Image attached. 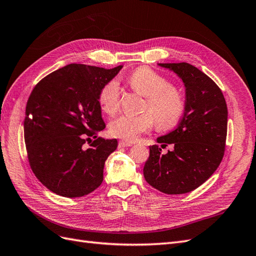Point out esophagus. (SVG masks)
Returning <instances> with one entry per match:
<instances>
[{"label":"esophagus","instance_id":"obj_1","mask_svg":"<svg viewBox=\"0 0 256 256\" xmlns=\"http://www.w3.org/2000/svg\"><path fill=\"white\" fill-rule=\"evenodd\" d=\"M132 144L131 143H127L125 141H120L118 142V148H124V147H128V146H131Z\"/></svg>","mask_w":256,"mask_h":256}]
</instances>
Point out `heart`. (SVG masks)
I'll use <instances>...</instances> for the list:
<instances>
[{"instance_id":"1","label":"heart","mask_w":256,"mask_h":256,"mask_svg":"<svg viewBox=\"0 0 256 256\" xmlns=\"http://www.w3.org/2000/svg\"><path fill=\"white\" fill-rule=\"evenodd\" d=\"M129 86L146 98L144 110L140 115L124 114L113 120L109 134L124 141L134 142L141 134L150 130L157 122L159 130L175 128L186 113V99L182 92L170 84L164 76L148 67H138L128 76ZM102 110L113 115L120 109V88L116 80L106 82L98 95Z\"/></svg>"}]
</instances>
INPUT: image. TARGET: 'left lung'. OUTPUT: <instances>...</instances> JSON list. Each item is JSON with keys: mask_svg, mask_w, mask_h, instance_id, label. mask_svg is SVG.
I'll list each match as a JSON object with an SVG mask.
<instances>
[{"mask_svg": "<svg viewBox=\"0 0 256 256\" xmlns=\"http://www.w3.org/2000/svg\"><path fill=\"white\" fill-rule=\"evenodd\" d=\"M159 66L174 72L186 88V113L178 127L159 136L164 148L150 146L143 173L152 187L166 194H182L196 189L221 164L228 132V106L221 90L207 74L188 63Z\"/></svg>", "mask_w": 256, "mask_h": 256, "instance_id": "1", "label": "left lung"}]
</instances>
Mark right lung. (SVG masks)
Segmentation results:
<instances>
[{"mask_svg":"<svg viewBox=\"0 0 256 256\" xmlns=\"http://www.w3.org/2000/svg\"><path fill=\"white\" fill-rule=\"evenodd\" d=\"M122 68L69 64L30 92L24 118L28 158L38 180L56 194L80 198L102 184L104 162L118 140L97 138L106 128L98 95ZM90 137L96 140L84 149Z\"/></svg>","mask_w":256,"mask_h":256,"instance_id":"add662e5","label":"right lung"}]
</instances>
